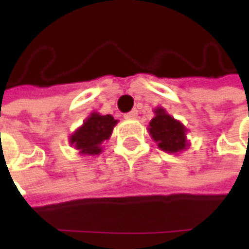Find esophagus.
Here are the masks:
<instances>
[{
    "label": "esophagus",
    "instance_id": "obj_1",
    "mask_svg": "<svg viewBox=\"0 0 249 249\" xmlns=\"http://www.w3.org/2000/svg\"><path fill=\"white\" fill-rule=\"evenodd\" d=\"M137 115H139V110L133 109L131 112H129V113H126L124 118H126V119H134V118H137Z\"/></svg>",
    "mask_w": 249,
    "mask_h": 249
}]
</instances>
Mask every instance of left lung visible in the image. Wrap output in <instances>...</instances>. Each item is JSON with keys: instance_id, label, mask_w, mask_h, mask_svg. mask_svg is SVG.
Masks as SVG:
<instances>
[{"instance_id": "1", "label": "left lung", "mask_w": 249, "mask_h": 249, "mask_svg": "<svg viewBox=\"0 0 249 249\" xmlns=\"http://www.w3.org/2000/svg\"><path fill=\"white\" fill-rule=\"evenodd\" d=\"M154 113L155 116L151 119L147 130L158 148L167 154H177L190 147L186 126L180 120L170 116L162 107L155 108Z\"/></svg>"}]
</instances>
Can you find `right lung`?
Segmentation results:
<instances>
[{
	"label": "right lung",
	"mask_w": 249,
	"mask_h": 249,
	"mask_svg": "<svg viewBox=\"0 0 249 249\" xmlns=\"http://www.w3.org/2000/svg\"><path fill=\"white\" fill-rule=\"evenodd\" d=\"M118 124V120L112 115H101L98 112H91L80 127L73 131L69 137V144L79 151L80 155H100L102 152L101 144L108 141Z\"/></svg>",
	"instance_id": "add662e5"
}]
</instances>
